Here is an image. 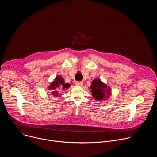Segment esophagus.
<instances>
[{
	"label": "esophagus",
	"mask_w": 157,
	"mask_h": 157,
	"mask_svg": "<svg viewBox=\"0 0 157 157\" xmlns=\"http://www.w3.org/2000/svg\"><path fill=\"white\" fill-rule=\"evenodd\" d=\"M75 84L76 86H82V82H81V81H77V82H75Z\"/></svg>",
	"instance_id": "obj_1"
}]
</instances>
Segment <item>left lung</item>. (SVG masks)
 I'll use <instances>...</instances> for the list:
<instances>
[{
	"instance_id": "left-lung-1",
	"label": "left lung",
	"mask_w": 157,
	"mask_h": 157,
	"mask_svg": "<svg viewBox=\"0 0 157 157\" xmlns=\"http://www.w3.org/2000/svg\"><path fill=\"white\" fill-rule=\"evenodd\" d=\"M89 88L91 89L93 97L97 101H105L112 94L110 87L99 78L94 79Z\"/></svg>"
}]
</instances>
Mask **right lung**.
<instances>
[{
    "label": "right lung",
    "instance_id": "add662e5",
    "mask_svg": "<svg viewBox=\"0 0 157 157\" xmlns=\"http://www.w3.org/2000/svg\"><path fill=\"white\" fill-rule=\"evenodd\" d=\"M70 87V84L65 83L64 78L61 76H58L54 79L53 81H52L50 84V86H48V89L52 91L51 94L53 97L57 98L59 95L58 91H56L57 89H65L66 88L68 89Z\"/></svg>",
    "mask_w": 157,
    "mask_h": 157
}]
</instances>
